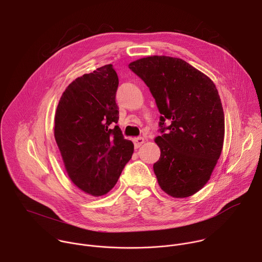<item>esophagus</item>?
<instances>
[{"label": "esophagus", "instance_id": "obj_1", "mask_svg": "<svg viewBox=\"0 0 262 262\" xmlns=\"http://www.w3.org/2000/svg\"><path fill=\"white\" fill-rule=\"evenodd\" d=\"M134 144H135V148L137 149V148H139L144 142H145V140L143 139V138H141V137H138V138H135L134 140Z\"/></svg>", "mask_w": 262, "mask_h": 262}]
</instances>
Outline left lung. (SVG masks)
I'll return each mask as SVG.
<instances>
[{
  "mask_svg": "<svg viewBox=\"0 0 262 262\" xmlns=\"http://www.w3.org/2000/svg\"><path fill=\"white\" fill-rule=\"evenodd\" d=\"M128 67L155 97L161 127L169 123L155 139L161 158L154 171L161 189L174 198L196 194L209 180L224 144L225 119L215 85L179 58L149 56Z\"/></svg>",
  "mask_w": 262,
  "mask_h": 262,
  "instance_id": "8db88e82",
  "label": "left lung"
}]
</instances>
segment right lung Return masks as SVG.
I'll use <instances>...</instances> for the list:
<instances>
[{
    "label": "right lung",
    "instance_id": "1",
    "mask_svg": "<svg viewBox=\"0 0 262 262\" xmlns=\"http://www.w3.org/2000/svg\"><path fill=\"white\" fill-rule=\"evenodd\" d=\"M118 76L107 64L72 81L55 114L54 136L68 177L80 190L99 197L116 184L132 159L134 144L118 125Z\"/></svg>",
    "mask_w": 262,
    "mask_h": 262
}]
</instances>
